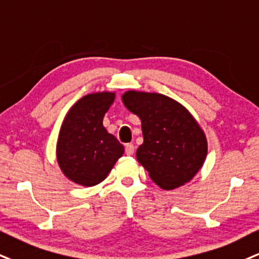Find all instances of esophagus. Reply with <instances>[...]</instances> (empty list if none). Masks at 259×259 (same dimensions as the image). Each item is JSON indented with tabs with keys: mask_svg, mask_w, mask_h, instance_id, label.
Segmentation results:
<instances>
[{
	"mask_svg": "<svg viewBox=\"0 0 259 259\" xmlns=\"http://www.w3.org/2000/svg\"><path fill=\"white\" fill-rule=\"evenodd\" d=\"M124 152H126V155H128V156L135 154V145L131 144V143L124 145Z\"/></svg>",
	"mask_w": 259,
	"mask_h": 259,
	"instance_id": "34e87169",
	"label": "esophagus"
}]
</instances>
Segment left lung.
Returning <instances> with one entry per match:
<instances>
[{"mask_svg":"<svg viewBox=\"0 0 259 259\" xmlns=\"http://www.w3.org/2000/svg\"><path fill=\"white\" fill-rule=\"evenodd\" d=\"M123 104L142 120L144 143L137 159L163 190L192 179L206 157L207 143L199 124L184 105L167 96L128 91Z\"/></svg>","mask_w":259,"mask_h":259,"instance_id":"8db88e82","label":"left lung"}]
</instances>
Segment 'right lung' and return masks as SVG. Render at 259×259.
I'll return each mask as SVG.
<instances>
[{"label": "right lung", "instance_id": "add662e5", "mask_svg": "<svg viewBox=\"0 0 259 259\" xmlns=\"http://www.w3.org/2000/svg\"><path fill=\"white\" fill-rule=\"evenodd\" d=\"M113 92L86 95L67 113L57 140V162L69 180L81 186L103 181L123 154V145L103 127Z\"/></svg>", "mask_w": 259, "mask_h": 259}]
</instances>
